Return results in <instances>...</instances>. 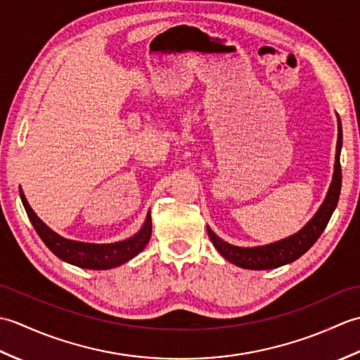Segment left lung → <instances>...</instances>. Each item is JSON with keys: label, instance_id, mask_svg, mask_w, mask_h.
Returning <instances> with one entry per match:
<instances>
[{"label": "left lung", "instance_id": "1", "mask_svg": "<svg viewBox=\"0 0 360 360\" xmlns=\"http://www.w3.org/2000/svg\"><path fill=\"white\" fill-rule=\"evenodd\" d=\"M338 145H335V162H334V173L333 181L328 188L325 200L320 205L316 215L312 217L307 224H304L297 233L286 236V238L278 240L264 246H254V248H240L233 244L221 240L219 236L212 231L207 226L209 238L213 243V246L223 255L227 262L240 266L243 269L252 271H264V269H275V267L285 266L295 262L300 258L304 252L311 249L319 236L322 235L325 227L330 221L333 212L338 205L340 187H342V168H340V150H342V124L338 114Z\"/></svg>", "mask_w": 360, "mask_h": 360}]
</instances>
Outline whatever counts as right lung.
Listing matches in <instances>:
<instances>
[{
	"instance_id": "right-lung-1",
	"label": "right lung",
	"mask_w": 360,
	"mask_h": 360,
	"mask_svg": "<svg viewBox=\"0 0 360 360\" xmlns=\"http://www.w3.org/2000/svg\"><path fill=\"white\" fill-rule=\"evenodd\" d=\"M21 202L25 205L27 217L37 231L38 236L43 240L46 246L49 248L53 255H57L63 262L83 267V269L106 271L124 264L134 258L143 248L147 246L151 236V215L150 210L147 213L141 231L129 236L127 240L108 243V244H96V243H83L63 238L46 226L43 221L37 217V213L30 207L25 193L20 188Z\"/></svg>"
}]
</instances>
